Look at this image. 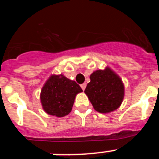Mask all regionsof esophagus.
Instances as JSON below:
<instances>
[{"instance_id": "obj_1", "label": "esophagus", "mask_w": 159, "mask_h": 159, "mask_svg": "<svg viewBox=\"0 0 159 159\" xmlns=\"http://www.w3.org/2000/svg\"><path fill=\"white\" fill-rule=\"evenodd\" d=\"M86 86H87V84H85V83H84V84H81L80 87H81V88H82V89H83V91H84V90L85 89V88H86Z\"/></svg>"}]
</instances>
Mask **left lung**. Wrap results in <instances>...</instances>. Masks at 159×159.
Here are the masks:
<instances>
[{
    "mask_svg": "<svg viewBox=\"0 0 159 159\" xmlns=\"http://www.w3.org/2000/svg\"><path fill=\"white\" fill-rule=\"evenodd\" d=\"M90 80L84 92L96 111L109 113L120 107L124 97V85L110 67L96 70L90 75Z\"/></svg>",
    "mask_w": 159,
    "mask_h": 159,
    "instance_id": "8db88e82",
    "label": "left lung"
}]
</instances>
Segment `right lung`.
<instances>
[{"label": "right lung", "mask_w": 159, "mask_h": 159, "mask_svg": "<svg viewBox=\"0 0 159 159\" xmlns=\"http://www.w3.org/2000/svg\"><path fill=\"white\" fill-rule=\"evenodd\" d=\"M82 92L79 84L62 74L52 75L42 88L40 102L47 114L64 117L71 112L75 95Z\"/></svg>", "instance_id": "add662e5"}]
</instances>
